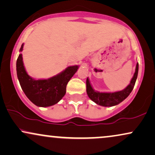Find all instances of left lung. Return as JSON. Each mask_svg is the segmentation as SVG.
<instances>
[{"instance_id":"8db88e82","label":"left lung","mask_w":155,"mask_h":155,"mask_svg":"<svg viewBox=\"0 0 155 155\" xmlns=\"http://www.w3.org/2000/svg\"><path fill=\"white\" fill-rule=\"evenodd\" d=\"M138 74V63L136 65L135 72L134 74L133 79H131L130 83L125 89L120 91L113 93H100L95 91L91 85L89 79H86V92L89 98L96 104L102 106H113L121 103L125 100L133 91L135 86L136 79Z\"/></svg>"}]
</instances>
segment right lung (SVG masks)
Listing matches in <instances>:
<instances>
[{
    "label": "right lung",
    "mask_w": 155,
    "mask_h": 155,
    "mask_svg": "<svg viewBox=\"0 0 155 155\" xmlns=\"http://www.w3.org/2000/svg\"><path fill=\"white\" fill-rule=\"evenodd\" d=\"M21 45L20 51L23 49ZM79 66H71L60 74L48 79L35 80L27 74L20 54L16 62V70L20 84L25 94L31 102L40 107H48L58 103L66 94V88Z\"/></svg>",
    "instance_id": "obj_1"
}]
</instances>
